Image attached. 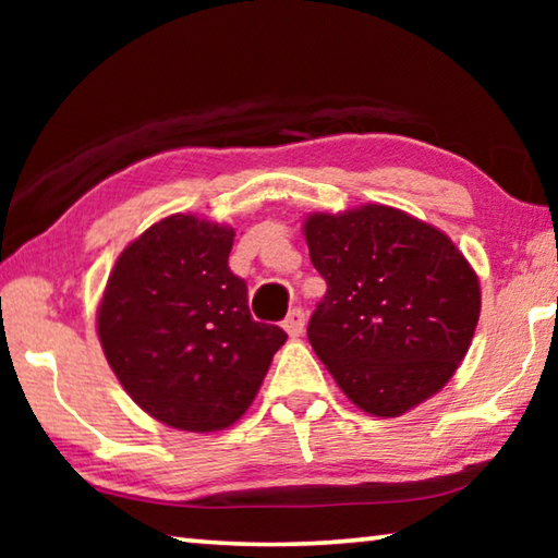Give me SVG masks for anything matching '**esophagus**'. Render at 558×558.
Listing matches in <instances>:
<instances>
[{
    "instance_id": "esophagus-1",
    "label": "esophagus",
    "mask_w": 558,
    "mask_h": 558,
    "mask_svg": "<svg viewBox=\"0 0 558 558\" xmlns=\"http://www.w3.org/2000/svg\"><path fill=\"white\" fill-rule=\"evenodd\" d=\"M282 329H286L290 337H300L302 332H305V313H302L300 307L290 310L288 317L282 319Z\"/></svg>"
}]
</instances>
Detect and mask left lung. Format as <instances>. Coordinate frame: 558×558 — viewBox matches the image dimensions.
<instances>
[{"label": "left lung", "mask_w": 558, "mask_h": 558, "mask_svg": "<svg viewBox=\"0 0 558 558\" xmlns=\"http://www.w3.org/2000/svg\"><path fill=\"white\" fill-rule=\"evenodd\" d=\"M302 231L327 282L307 339L347 399L396 418L438 393L480 317V280L456 243L381 204L313 214Z\"/></svg>", "instance_id": "left-lung-1"}]
</instances>
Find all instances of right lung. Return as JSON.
Instances as JSON below:
<instances>
[{"instance_id":"obj_1","label":"right lung","mask_w":558,"mask_h":558,"mask_svg":"<svg viewBox=\"0 0 558 558\" xmlns=\"http://www.w3.org/2000/svg\"><path fill=\"white\" fill-rule=\"evenodd\" d=\"M231 226L174 214L132 241L98 305L110 369L165 426L211 433L248 411L288 335L256 323L229 268Z\"/></svg>"}]
</instances>
